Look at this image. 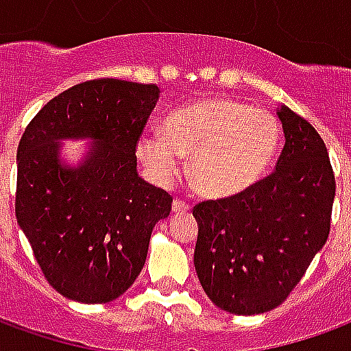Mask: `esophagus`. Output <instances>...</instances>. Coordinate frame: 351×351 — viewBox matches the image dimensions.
Instances as JSON below:
<instances>
[{"label":"esophagus","mask_w":351,"mask_h":351,"mask_svg":"<svg viewBox=\"0 0 351 351\" xmlns=\"http://www.w3.org/2000/svg\"><path fill=\"white\" fill-rule=\"evenodd\" d=\"M190 210H191L190 203H184V201H180V199H175V201H173V213L186 214V213H190Z\"/></svg>","instance_id":"1"}]
</instances>
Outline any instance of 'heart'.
<instances>
[{"label":"heart","mask_w":351,"mask_h":351,"mask_svg":"<svg viewBox=\"0 0 351 351\" xmlns=\"http://www.w3.org/2000/svg\"><path fill=\"white\" fill-rule=\"evenodd\" d=\"M276 116L237 99H205L178 108L138 138L141 163L160 186H171L190 156V176L210 199H231L252 190L276 158Z\"/></svg>","instance_id":"obj_1"}]
</instances>
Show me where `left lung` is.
I'll return each instance as SVG.
<instances>
[{"mask_svg":"<svg viewBox=\"0 0 351 351\" xmlns=\"http://www.w3.org/2000/svg\"><path fill=\"white\" fill-rule=\"evenodd\" d=\"M286 145L274 173L243 195L193 208V265L218 308L254 316L286 301L331 228L335 175L317 131L286 105L276 110Z\"/></svg>","mask_w":351,"mask_h":351,"instance_id":"left-lung-1","label":"left lung"}]
</instances>
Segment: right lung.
Returning a JSON list of instances; mask_svg holds the SVG:
<instances>
[{"label":"right lung","instance_id":"1","mask_svg":"<svg viewBox=\"0 0 351 351\" xmlns=\"http://www.w3.org/2000/svg\"><path fill=\"white\" fill-rule=\"evenodd\" d=\"M156 84L86 80L50 99L20 138L16 220L45 278L86 304L110 302L143 271L150 235L173 197L137 173V141ZM90 140L77 166L64 140Z\"/></svg>","mask_w":351,"mask_h":351}]
</instances>
